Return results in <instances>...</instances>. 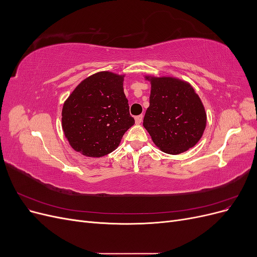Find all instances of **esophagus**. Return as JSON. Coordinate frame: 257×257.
Instances as JSON below:
<instances>
[{
  "label": "esophagus",
  "instance_id": "obj_1",
  "mask_svg": "<svg viewBox=\"0 0 257 257\" xmlns=\"http://www.w3.org/2000/svg\"><path fill=\"white\" fill-rule=\"evenodd\" d=\"M143 114H141V115H137V116H135V122H136V124H141L142 122H143Z\"/></svg>",
  "mask_w": 257,
  "mask_h": 257
}]
</instances>
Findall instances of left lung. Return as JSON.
I'll return each mask as SVG.
<instances>
[{
    "instance_id": "obj_1",
    "label": "left lung",
    "mask_w": 257,
    "mask_h": 257,
    "mask_svg": "<svg viewBox=\"0 0 257 257\" xmlns=\"http://www.w3.org/2000/svg\"><path fill=\"white\" fill-rule=\"evenodd\" d=\"M145 78L151 83V93L144 127L163 152L180 154L189 150L199 142L207 123L198 94L189 82L176 77Z\"/></svg>"
}]
</instances>
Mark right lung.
Returning a JSON list of instances; mask_svg holds the SVG:
<instances>
[{
    "label": "right lung",
    "instance_id": "1",
    "mask_svg": "<svg viewBox=\"0 0 257 257\" xmlns=\"http://www.w3.org/2000/svg\"><path fill=\"white\" fill-rule=\"evenodd\" d=\"M125 75L98 72L83 79L62 108V128L69 145L84 157L100 158L119 147L134 125L124 94Z\"/></svg>",
    "mask_w": 257,
    "mask_h": 257
}]
</instances>
